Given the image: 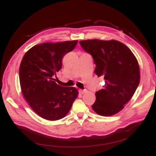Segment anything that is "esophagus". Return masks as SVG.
Returning a JSON list of instances; mask_svg holds the SVG:
<instances>
[{
	"mask_svg": "<svg viewBox=\"0 0 156 156\" xmlns=\"http://www.w3.org/2000/svg\"><path fill=\"white\" fill-rule=\"evenodd\" d=\"M79 94H85V93H86L87 90H79Z\"/></svg>",
	"mask_w": 156,
	"mask_h": 156,
	"instance_id": "1",
	"label": "esophagus"
}]
</instances>
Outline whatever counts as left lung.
Instances as JSON below:
<instances>
[{"label":"left lung","instance_id":"8db88e82","mask_svg":"<svg viewBox=\"0 0 156 156\" xmlns=\"http://www.w3.org/2000/svg\"><path fill=\"white\" fill-rule=\"evenodd\" d=\"M79 44L93 57L95 73L105 80L103 88L96 92L92 108L104 116L118 113L131 99L140 81L136 57L128 47L116 40H87Z\"/></svg>","mask_w":156,"mask_h":156}]
</instances>
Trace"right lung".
Segmentation results:
<instances>
[{"mask_svg":"<svg viewBox=\"0 0 156 156\" xmlns=\"http://www.w3.org/2000/svg\"><path fill=\"white\" fill-rule=\"evenodd\" d=\"M77 40L43 43L25 54L20 66L22 93L37 115L48 120L61 119L68 114L78 96L77 89L62 87L54 76L62 68V58L72 51Z\"/></svg>","mask_w":156,"mask_h":156,"instance_id":"right-lung-1","label":"right lung"}]
</instances>
